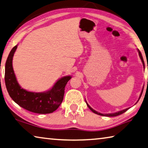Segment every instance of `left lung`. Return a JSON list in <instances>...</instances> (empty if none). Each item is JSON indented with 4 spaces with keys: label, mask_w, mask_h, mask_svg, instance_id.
Listing matches in <instances>:
<instances>
[{
    "label": "left lung",
    "mask_w": 148,
    "mask_h": 148,
    "mask_svg": "<svg viewBox=\"0 0 148 148\" xmlns=\"http://www.w3.org/2000/svg\"><path fill=\"white\" fill-rule=\"evenodd\" d=\"M138 54H139V56H140V59H141V60H142V64H143V66H144V60H143V58H142V54H141V53H140V51L138 49ZM147 81H148V80H147ZM143 90H144V88L142 89V92H141V94H140V97H139V99H138V101H139V99H140V97H141V95H142V92H143ZM137 101V102H138ZM86 105H87V106L88 107V108H90V110H91L94 113H95V114H98V115H101V116H108V117H112V116H118V115H120V114H123V113H124L125 112H126L127 110L129 108H126V109H124V110H121V111H119V112H115V113H111V114H101V113H99V112H97V111H95V110H94L93 109V108H92V107H90V105L88 104L87 103V102L86 101Z\"/></svg>",
    "instance_id": "left-lung-1"
}]
</instances>
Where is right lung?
<instances>
[{
	"instance_id": "1",
	"label": "right lung",
	"mask_w": 148,
	"mask_h": 148,
	"mask_svg": "<svg viewBox=\"0 0 148 148\" xmlns=\"http://www.w3.org/2000/svg\"><path fill=\"white\" fill-rule=\"evenodd\" d=\"M17 47V45H15L10 51L5 66V84L10 96L20 107L30 112L38 114L53 112L63 101L65 86L71 77H62L46 92L27 91L17 82L13 69V56Z\"/></svg>"
}]
</instances>
